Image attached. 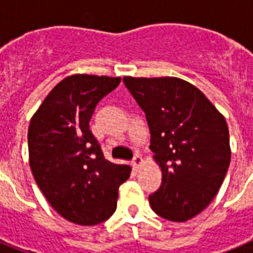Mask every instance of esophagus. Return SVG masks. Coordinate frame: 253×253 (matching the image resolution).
<instances>
[{
  "label": "esophagus",
  "instance_id": "obj_1",
  "mask_svg": "<svg viewBox=\"0 0 253 253\" xmlns=\"http://www.w3.org/2000/svg\"><path fill=\"white\" fill-rule=\"evenodd\" d=\"M142 162H144L142 157H141L140 154H137L136 157H134V160H133V165H134V168H140V166L142 165Z\"/></svg>",
  "mask_w": 253,
  "mask_h": 253
}]
</instances>
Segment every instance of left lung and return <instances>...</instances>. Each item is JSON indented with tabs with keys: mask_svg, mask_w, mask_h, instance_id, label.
Instances as JSON below:
<instances>
[{
	"mask_svg": "<svg viewBox=\"0 0 253 253\" xmlns=\"http://www.w3.org/2000/svg\"><path fill=\"white\" fill-rule=\"evenodd\" d=\"M123 80L146 115L153 160L162 171L150 207L168 220L186 222L210 205L224 181L231 160L226 119L179 78Z\"/></svg>",
	"mask_w": 253,
	"mask_h": 253,
	"instance_id": "8db88e82",
	"label": "left lung"
}]
</instances>
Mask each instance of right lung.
Instances as JSON below:
<instances>
[{
	"label": "right lung",
	"instance_id": "add662e5",
	"mask_svg": "<svg viewBox=\"0 0 253 253\" xmlns=\"http://www.w3.org/2000/svg\"><path fill=\"white\" fill-rule=\"evenodd\" d=\"M120 82V76H67L46 96L29 125V164L37 185L60 216L80 226L112 216L119 187L132 171L105 160L89 130L96 104Z\"/></svg>",
	"mask_w": 253,
	"mask_h": 253
}]
</instances>
